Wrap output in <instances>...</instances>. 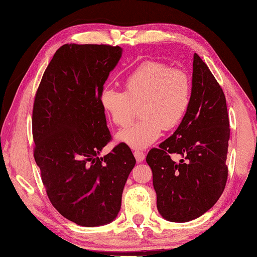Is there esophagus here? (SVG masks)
I'll return each instance as SVG.
<instances>
[{"mask_svg":"<svg viewBox=\"0 0 257 257\" xmlns=\"http://www.w3.org/2000/svg\"><path fill=\"white\" fill-rule=\"evenodd\" d=\"M134 155H135L136 160H137L138 162L144 161L145 158H146V154H145V152H144V151H140V150H136V151L134 152Z\"/></svg>","mask_w":257,"mask_h":257,"instance_id":"esophagus-1","label":"esophagus"}]
</instances>
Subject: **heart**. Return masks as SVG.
Instances as JSON below:
<instances>
[{
    "instance_id": "b5f03b06",
    "label": "heart",
    "mask_w": 257,
    "mask_h": 257,
    "mask_svg": "<svg viewBox=\"0 0 257 257\" xmlns=\"http://www.w3.org/2000/svg\"><path fill=\"white\" fill-rule=\"evenodd\" d=\"M123 91L106 87L100 103L118 127L128 124L140 108V121L120 130L117 139L134 149H144L160 137L162 128L170 130L187 113L192 94L190 75L181 68L146 61L122 80Z\"/></svg>"
}]
</instances>
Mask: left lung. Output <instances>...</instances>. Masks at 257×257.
<instances>
[{"label":"left lung","instance_id":"obj_1","mask_svg":"<svg viewBox=\"0 0 257 257\" xmlns=\"http://www.w3.org/2000/svg\"><path fill=\"white\" fill-rule=\"evenodd\" d=\"M228 139L225 95L207 65L194 54L188 111L174 134L159 148H152L146 159L152 171L158 211L166 220H194L220 199L227 181ZM171 154L183 159L173 162Z\"/></svg>","mask_w":257,"mask_h":257}]
</instances>
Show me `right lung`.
Masks as SVG:
<instances>
[{
  "instance_id": "right-lung-1",
  "label": "right lung",
  "mask_w": 257,
  "mask_h": 257,
  "mask_svg": "<svg viewBox=\"0 0 257 257\" xmlns=\"http://www.w3.org/2000/svg\"><path fill=\"white\" fill-rule=\"evenodd\" d=\"M119 46L65 44L38 86L32 116L34 158L53 206L80 226L116 219L136 159L121 143L105 157L111 135L100 92L121 57Z\"/></svg>"
}]
</instances>
